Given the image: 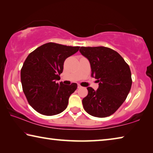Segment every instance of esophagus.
<instances>
[{
	"label": "esophagus",
	"instance_id": "34e87169",
	"mask_svg": "<svg viewBox=\"0 0 153 153\" xmlns=\"http://www.w3.org/2000/svg\"><path fill=\"white\" fill-rule=\"evenodd\" d=\"M77 88H82V86H80V85H79V84H78V85H77Z\"/></svg>",
	"mask_w": 153,
	"mask_h": 153
}]
</instances>
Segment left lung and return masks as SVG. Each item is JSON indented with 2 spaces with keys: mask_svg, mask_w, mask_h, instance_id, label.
<instances>
[{
  "mask_svg": "<svg viewBox=\"0 0 153 153\" xmlns=\"http://www.w3.org/2000/svg\"><path fill=\"white\" fill-rule=\"evenodd\" d=\"M79 52L89 61L91 76L98 83L97 90L87 88L88 94L82 100L84 110L94 117L110 116L130 91L132 81L129 67L120 54L105 46H82Z\"/></svg>",
  "mask_w": 153,
  "mask_h": 153,
  "instance_id": "obj_1",
  "label": "left lung"
}]
</instances>
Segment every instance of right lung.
Wrapping results in <instances>:
<instances>
[{
    "label": "right lung",
    "instance_id": "1",
    "mask_svg": "<svg viewBox=\"0 0 153 153\" xmlns=\"http://www.w3.org/2000/svg\"><path fill=\"white\" fill-rule=\"evenodd\" d=\"M79 48L49 42L27 56L21 70V82L28 102L37 112L51 116L65 110L69 98L77 85L56 81L60 79L65 60Z\"/></svg>",
    "mask_w": 153,
    "mask_h": 153
}]
</instances>
